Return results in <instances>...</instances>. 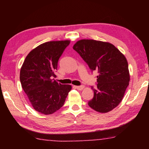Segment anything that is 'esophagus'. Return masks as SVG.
I'll use <instances>...</instances> for the list:
<instances>
[{
	"label": "esophagus",
	"instance_id": "esophagus-1",
	"mask_svg": "<svg viewBox=\"0 0 149 149\" xmlns=\"http://www.w3.org/2000/svg\"><path fill=\"white\" fill-rule=\"evenodd\" d=\"M75 87L78 90H82L84 88V86H83V85H79V86H75Z\"/></svg>",
	"mask_w": 149,
	"mask_h": 149
}]
</instances>
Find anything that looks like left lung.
Listing matches in <instances>:
<instances>
[{"label": "left lung", "instance_id": "left-lung-1", "mask_svg": "<svg viewBox=\"0 0 149 149\" xmlns=\"http://www.w3.org/2000/svg\"><path fill=\"white\" fill-rule=\"evenodd\" d=\"M93 72L97 71V87L93 86L94 97L88 102L97 112L106 113L121 102L130 82L125 57L109 42L82 39L73 47Z\"/></svg>", "mask_w": 149, "mask_h": 149}]
</instances>
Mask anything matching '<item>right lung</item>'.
<instances>
[{"label": "right lung", "instance_id": "right-lung-1", "mask_svg": "<svg viewBox=\"0 0 149 149\" xmlns=\"http://www.w3.org/2000/svg\"><path fill=\"white\" fill-rule=\"evenodd\" d=\"M70 41H50L40 45L26 56L20 70V82L34 109L43 114H53L64 104L72 89L53 79L58 62Z\"/></svg>", "mask_w": 149, "mask_h": 149}]
</instances>
